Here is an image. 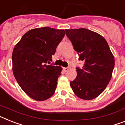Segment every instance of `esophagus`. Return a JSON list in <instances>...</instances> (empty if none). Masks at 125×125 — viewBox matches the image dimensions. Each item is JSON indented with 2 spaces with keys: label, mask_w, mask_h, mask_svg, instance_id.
<instances>
[{
  "label": "esophagus",
  "mask_w": 125,
  "mask_h": 125,
  "mask_svg": "<svg viewBox=\"0 0 125 125\" xmlns=\"http://www.w3.org/2000/svg\"><path fill=\"white\" fill-rule=\"evenodd\" d=\"M69 67H63V70H64L65 72L68 71H69Z\"/></svg>",
  "instance_id": "34e87169"
}]
</instances>
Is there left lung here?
<instances>
[{
	"label": "left lung",
	"mask_w": 125,
	"mask_h": 125,
	"mask_svg": "<svg viewBox=\"0 0 125 125\" xmlns=\"http://www.w3.org/2000/svg\"><path fill=\"white\" fill-rule=\"evenodd\" d=\"M66 35L84 62L76 67L77 76L70 84L78 97L91 100L105 90L112 78L114 57L106 40L98 33L85 29H65Z\"/></svg>",
	"instance_id": "8db88e82"
}]
</instances>
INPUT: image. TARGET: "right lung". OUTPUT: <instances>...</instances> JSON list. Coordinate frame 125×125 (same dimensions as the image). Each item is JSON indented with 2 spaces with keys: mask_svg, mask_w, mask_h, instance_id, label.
I'll list each match as a JSON object with an SVG mask.
<instances>
[{
  "mask_svg": "<svg viewBox=\"0 0 125 125\" xmlns=\"http://www.w3.org/2000/svg\"><path fill=\"white\" fill-rule=\"evenodd\" d=\"M64 36L63 29L36 28L25 33L14 47V76L22 90L36 101L47 99L55 92L62 67L49 63Z\"/></svg>",
  "mask_w": 125,
  "mask_h": 125,
  "instance_id": "right-lung-1",
  "label": "right lung"
}]
</instances>
